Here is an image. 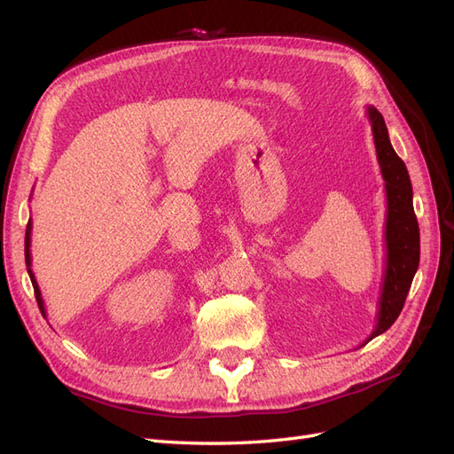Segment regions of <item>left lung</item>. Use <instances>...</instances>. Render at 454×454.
I'll return each mask as SVG.
<instances>
[{"instance_id":"left-lung-1","label":"left lung","mask_w":454,"mask_h":454,"mask_svg":"<svg viewBox=\"0 0 454 454\" xmlns=\"http://www.w3.org/2000/svg\"><path fill=\"white\" fill-rule=\"evenodd\" d=\"M367 119L373 132L384 191H387V222H384L387 257H384L377 324L364 345L387 332L397 320L420 261V232L413 210V185H411L407 167L390 144L388 129L379 109L367 106Z\"/></svg>"}]
</instances>
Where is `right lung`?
I'll return each mask as SVG.
<instances>
[{"instance_id": "1", "label": "right lung", "mask_w": 454, "mask_h": 454, "mask_svg": "<svg viewBox=\"0 0 454 454\" xmlns=\"http://www.w3.org/2000/svg\"><path fill=\"white\" fill-rule=\"evenodd\" d=\"M30 246H32V219L28 222V227H26V239H24V257H26V267H28V274H30V280L34 286V292H35V299H37V305L41 314L45 316V303H43V297H41V290L37 286V280L34 277V270H32V252H30Z\"/></svg>"}]
</instances>
